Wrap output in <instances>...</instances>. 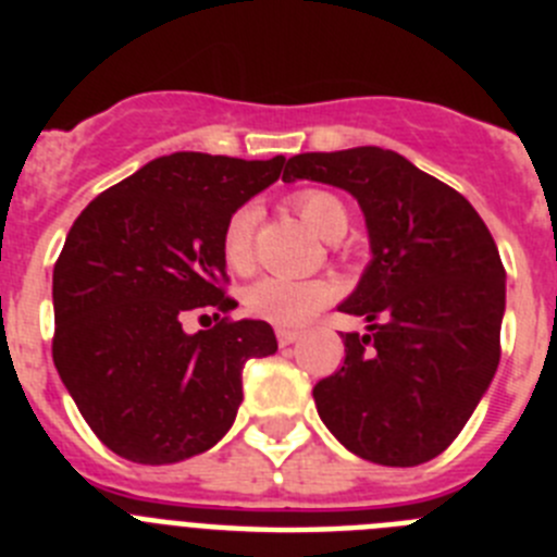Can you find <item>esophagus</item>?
Returning <instances> with one entry per match:
<instances>
[{"instance_id":"1","label":"esophagus","mask_w":557,"mask_h":557,"mask_svg":"<svg viewBox=\"0 0 557 557\" xmlns=\"http://www.w3.org/2000/svg\"><path fill=\"white\" fill-rule=\"evenodd\" d=\"M275 337H278V346H293V343H298V339H301V332H293V329H278V332H275Z\"/></svg>"}]
</instances>
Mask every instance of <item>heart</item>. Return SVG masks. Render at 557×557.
<instances>
[{"label": "heart", "mask_w": 557, "mask_h": 557, "mask_svg": "<svg viewBox=\"0 0 557 557\" xmlns=\"http://www.w3.org/2000/svg\"><path fill=\"white\" fill-rule=\"evenodd\" d=\"M293 209L326 243H337L348 231L346 203L326 189L298 191L293 195ZM253 206H239L223 228V259L236 273L250 270V262H253ZM329 301H332V287L321 278L264 275L245 289V309L259 321L275 323V326H301Z\"/></svg>", "instance_id": "1"}]
</instances>
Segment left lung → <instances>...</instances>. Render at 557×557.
Wrapping results in <instances>:
<instances>
[{
	"mask_svg": "<svg viewBox=\"0 0 557 557\" xmlns=\"http://www.w3.org/2000/svg\"><path fill=\"white\" fill-rule=\"evenodd\" d=\"M321 181L366 214L371 264L339 312L346 362L314 385L339 444L379 466H418L460 435L499 366L505 268L460 191L382 147L301 152L282 181Z\"/></svg>",
	"mask_w": 557,
	"mask_h": 557,
	"instance_id": "obj_1",
	"label": "left lung"
}]
</instances>
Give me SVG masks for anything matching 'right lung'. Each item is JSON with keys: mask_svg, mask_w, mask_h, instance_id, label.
Returning a JSON list of instances; mask_svg holds the SVG:
<instances>
[{"mask_svg": "<svg viewBox=\"0 0 557 557\" xmlns=\"http://www.w3.org/2000/svg\"><path fill=\"white\" fill-rule=\"evenodd\" d=\"M284 156L245 161L172 152L97 195L52 273V359L69 396L111 451L145 466L211 449L243 405V366L275 354L264 321H228L223 228L278 181ZM218 308L186 335L181 320Z\"/></svg>", "mask_w": 557, "mask_h": 557, "instance_id": "1", "label": "right lung"}]
</instances>
